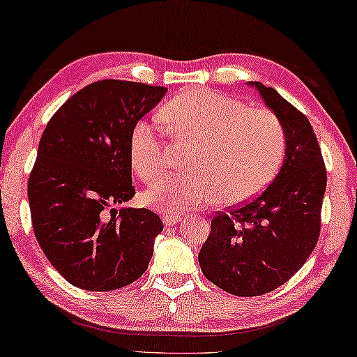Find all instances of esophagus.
Here are the masks:
<instances>
[{
    "instance_id": "1",
    "label": "esophagus",
    "mask_w": 357,
    "mask_h": 357,
    "mask_svg": "<svg viewBox=\"0 0 357 357\" xmlns=\"http://www.w3.org/2000/svg\"><path fill=\"white\" fill-rule=\"evenodd\" d=\"M163 225L165 227H173V225H176L179 220H181V216H173V214H163Z\"/></svg>"
}]
</instances>
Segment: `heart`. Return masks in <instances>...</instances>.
<instances>
[{"instance_id":"1","label":"heart","mask_w":357,"mask_h":357,"mask_svg":"<svg viewBox=\"0 0 357 357\" xmlns=\"http://www.w3.org/2000/svg\"><path fill=\"white\" fill-rule=\"evenodd\" d=\"M158 117L178 139L194 141L185 157L190 172L163 178L143 194L146 205L160 213L174 216L214 200L219 205L250 200L271 183L286 154L278 117L213 90H185ZM130 160L146 183L165 172L168 152L158 123L139 121L133 127Z\"/></svg>"}]
</instances>
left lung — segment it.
<instances>
[{
	"mask_svg": "<svg viewBox=\"0 0 357 357\" xmlns=\"http://www.w3.org/2000/svg\"><path fill=\"white\" fill-rule=\"evenodd\" d=\"M259 90L286 133L280 173L262 194L245 205L218 213L203 243V275L238 297H256L289 281L307 262L319 238L326 165L308 119L275 89Z\"/></svg>",
	"mask_w": 357,
	"mask_h": 357,
	"instance_id": "obj_1",
	"label": "left lung"
}]
</instances>
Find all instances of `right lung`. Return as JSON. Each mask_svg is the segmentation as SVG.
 I'll use <instances>...</instances> for the list:
<instances>
[{
    "label": "right lung",
    "instance_id": "1",
    "mask_svg": "<svg viewBox=\"0 0 357 357\" xmlns=\"http://www.w3.org/2000/svg\"><path fill=\"white\" fill-rule=\"evenodd\" d=\"M167 87L105 79L50 117L28 179L31 224L54 268L86 291H116L148 270L160 218L121 208L135 195L130 135Z\"/></svg>",
    "mask_w": 357,
    "mask_h": 357
}]
</instances>
